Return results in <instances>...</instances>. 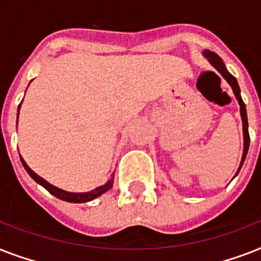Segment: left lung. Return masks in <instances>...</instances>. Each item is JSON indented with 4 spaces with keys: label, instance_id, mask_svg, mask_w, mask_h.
<instances>
[{
    "label": "left lung",
    "instance_id": "8db88e82",
    "mask_svg": "<svg viewBox=\"0 0 261 261\" xmlns=\"http://www.w3.org/2000/svg\"><path fill=\"white\" fill-rule=\"evenodd\" d=\"M204 57L208 58L210 63L213 66L217 69V70L223 75V79L226 80L227 83L230 84L231 89L236 94V98L239 100V104H240V112H241V119H243V128H244V153H243V160H241V165H240L239 171L241 169L244 164V160L247 157V153H248V149H249V133H248V119H247V110H245V104H244L243 98H241V94H240V88H239V84H237V80L233 77V75L226 70V67H225V63L222 62V59L219 58L218 55L213 53V51H208L206 50L204 51ZM239 173V172H237Z\"/></svg>",
    "mask_w": 261,
    "mask_h": 261
}]
</instances>
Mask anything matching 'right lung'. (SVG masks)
Returning a JSON list of instances; mask_svg holds the SVG:
<instances>
[{
  "label": "right lung",
  "mask_w": 261,
  "mask_h": 261,
  "mask_svg": "<svg viewBox=\"0 0 261 261\" xmlns=\"http://www.w3.org/2000/svg\"><path fill=\"white\" fill-rule=\"evenodd\" d=\"M20 107H21V104L18 106V110H20ZM21 163H22V167L25 168V171L28 172V174H30L31 177L34 178L35 181L39 182L40 186L44 187V188H46L51 195H54V196H57L58 199H62V200H65V202H70V203L89 202V200H92V199L97 198V196L102 195L108 190H111V188H112V184H114V177H112L110 181L107 182V184L98 187V188L90 191V192H84V194H71V192H66V191H62V190H59V188H57V187L51 186L50 182H47L44 178H42L40 176H38V174L35 173V172L32 171L28 165H27L25 161H24L22 159H21Z\"/></svg>",
  "instance_id": "1"
}]
</instances>
